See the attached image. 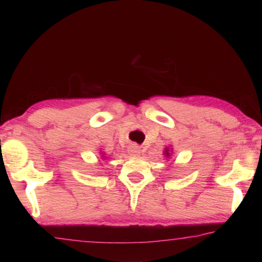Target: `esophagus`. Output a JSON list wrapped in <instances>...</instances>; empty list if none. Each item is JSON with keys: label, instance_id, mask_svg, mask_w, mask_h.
Masks as SVG:
<instances>
[{"label": "esophagus", "instance_id": "1", "mask_svg": "<svg viewBox=\"0 0 262 262\" xmlns=\"http://www.w3.org/2000/svg\"><path fill=\"white\" fill-rule=\"evenodd\" d=\"M129 152H130L132 155H140L141 148L137 147L136 144H132L130 147H129Z\"/></svg>", "mask_w": 262, "mask_h": 262}]
</instances>
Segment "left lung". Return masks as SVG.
Instances as JSON below:
<instances>
[{
    "mask_svg": "<svg viewBox=\"0 0 262 262\" xmlns=\"http://www.w3.org/2000/svg\"><path fill=\"white\" fill-rule=\"evenodd\" d=\"M165 155H166V157H168V156H170V154H168V150H167V149L165 150Z\"/></svg>",
    "mask_w": 262,
    "mask_h": 262,
    "instance_id": "left-lung-1",
    "label": "left lung"
}]
</instances>
